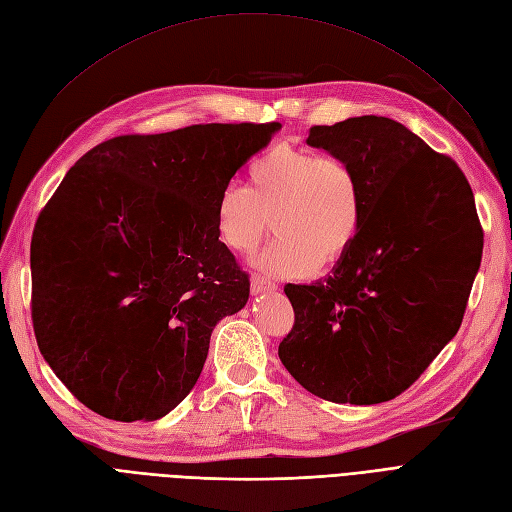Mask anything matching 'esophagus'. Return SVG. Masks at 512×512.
Here are the masks:
<instances>
[{
  "label": "esophagus",
  "instance_id": "1",
  "mask_svg": "<svg viewBox=\"0 0 512 512\" xmlns=\"http://www.w3.org/2000/svg\"><path fill=\"white\" fill-rule=\"evenodd\" d=\"M275 290H277V285L273 281L264 279L260 275L252 277V292L254 294H269V292H275Z\"/></svg>",
  "mask_w": 512,
  "mask_h": 512
}]
</instances>
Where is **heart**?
<instances>
[{
	"label": "heart",
	"mask_w": 512,
	"mask_h": 512,
	"mask_svg": "<svg viewBox=\"0 0 512 512\" xmlns=\"http://www.w3.org/2000/svg\"><path fill=\"white\" fill-rule=\"evenodd\" d=\"M214 216L220 241L237 254L252 252L273 218L279 237L254 267L302 279L351 250L363 222V191L346 159L279 145L250 163L248 187L231 182L218 193Z\"/></svg>",
	"instance_id": "obj_1"
}]
</instances>
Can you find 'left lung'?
<instances>
[{"label": "left lung", "mask_w": 512, "mask_h": 512, "mask_svg": "<svg viewBox=\"0 0 512 512\" xmlns=\"http://www.w3.org/2000/svg\"><path fill=\"white\" fill-rule=\"evenodd\" d=\"M306 145L351 163L363 222L330 275L285 285L296 321L279 359L321 399H395L462 323L483 252L473 191L452 159L388 117L315 126Z\"/></svg>", "instance_id": "8db88e82"}]
</instances>
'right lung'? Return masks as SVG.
<instances>
[{
  "instance_id": "obj_1",
  "label": "right lung",
  "mask_w": 512,
  "mask_h": 512,
  "mask_svg": "<svg viewBox=\"0 0 512 512\" xmlns=\"http://www.w3.org/2000/svg\"><path fill=\"white\" fill-rule=\"evenodd\" d=\"M281 124L117 136L67 172L31 241L37 346L92 412L159 420L195 386L216 323L250 279L218 239L216 199Z\"/></svg>"
}]
</instances>
